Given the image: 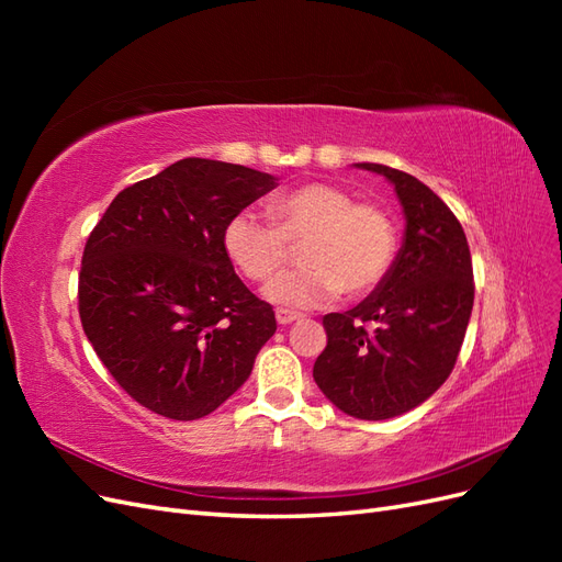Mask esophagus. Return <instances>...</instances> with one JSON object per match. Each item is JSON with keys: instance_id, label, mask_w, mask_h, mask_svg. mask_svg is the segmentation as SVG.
<instances>
[{"instance_id": "34e87169", "label": "esophagus", "mask_w": 562, "mask_h": 562, "mask_svg": "<svg viewBox=\"0 0 562 562\" xmlns=\"http://www.w3.org/2000/svg\"><path fill=\"white\" fill-rule=\"evenodd\" d=\"M302 314L300 312H291V310H277V321L281 323V326H291V323L300 321Z\"/></svg>"}]
</instances>
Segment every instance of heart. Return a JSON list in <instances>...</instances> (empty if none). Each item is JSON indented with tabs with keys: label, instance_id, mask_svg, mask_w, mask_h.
Masks as SVG:
<instances>
[{
	"label": "heart",
	"instance_id": "obj_1",
	"mask_svg": "<svg viewBox=\"0 0 562 562\" xmlns=\"http://www.w3.org/2000/svg\"><path fill=\"white\" fill-rule=\"evenodd\" d=\"M274 225L250 211L234 213L223 229L227 260L250 281L267 283L302 246L304 269L267 285L283 307H321L339 293L363 297L386 279L398 250V227L378 203L356 201L345 187L310 182L269 206Z\"/></svg>",
	"mask_w": 562,
	"mask_h": 562
}]
</instances>
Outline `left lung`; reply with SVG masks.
<instances>
[{
	"instance_id": "obj_1",
	"label": "left lung",
	"mask_w": 562,
	"mask_h": 562,
	"mask_svg": "<svg viewBox=\"0 0 562 562\" xmlns=\"http://www.w3.org/2000/svg\"><path fill=\"white\" fill-rule=\"evenodd\" d=\"M356 166L394 184L405 236L375 291L349 312L323 316L328 345L314 380L342 413L391 419L450 378L471 318L473 267L462 225L427 184L382 164Z\"/></svg>"
}]
</instances>
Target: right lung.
<instances>
[{"label": "right lung", "instance_id": "right-lung-1", "mask_svg": "<svg viewBox=\"0 0 562 562\" xmlns=\"http://www.w3.org/2000/svg\"><path fill=\"white\" fill-rule=\"evenodd\" d=\"M277 187L239 164L180 159L119 192L83 248L79 316L98 359L147 411L190 422L239 389L277 333L236 277L227 220Z\"/></svg>", "mask_w": 562, "mask_h": 562}]
</instances>
